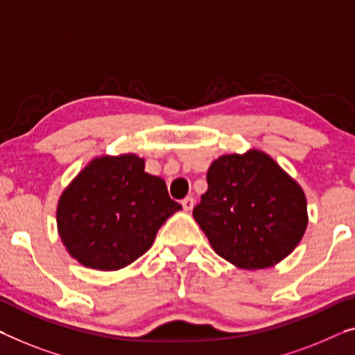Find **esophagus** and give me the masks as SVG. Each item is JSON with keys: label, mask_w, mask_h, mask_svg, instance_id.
I'll use <instances>...</instances> for the list:
<instances>
[{"label": "esophagus", "mask_w": 355, "mask_h": 355, "mask_svg": "<svg viewBox=\"0 0 355 355\" xmlns=\"http://www.w3.org/2000/svg\"><path fill=\"white\" fill-rule=\"evenodd\" d=\"M182 205H183V210H184V211L193 210V207H194V198H191V196H188V198H184V199L182 200Z\"/></svg>", "instance_id": "esophagus-1"}]
</instances>
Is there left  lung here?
Returning a JSON list of instances; mask_svg holds the SVG:
<instances>
[{
    "instance_id": "obj_1",
    "label": "left lung",
    "mask_w": 355,
    "mask_h": 355,
    "mask_svg": "<svg viewBox=\"0 0 355 355\" xmlns=\"http://www.w3.org/2000/svg\"><path fill=\"white\" fill-rule=\"evenodd\" d=\"M207 183L193 216L226 261L241 269L271 268L303 239L304 191L266 153L220 156L209 167Z\"/></svg>"
}]
</instances>
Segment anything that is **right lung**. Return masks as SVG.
Here are the masks:
<instances>
[{
    "instance_id": "obj_1",
    "label": "right lung",
    "mask_w": 355,
    "mask_h": 355,
    "mask_svg": "<svg viewBox=\"0 0 355 355\" xmlns=\"http://www.w3.org/2000/svg\"><path fill=\"white\" fill-rule=\"evenodd\" d=\"M180 209L166 182L145 172V159L100 156L62 193L57 230L83 266L116 271L144 255L164 221Z\"/></svg>"
}]
</instances>
